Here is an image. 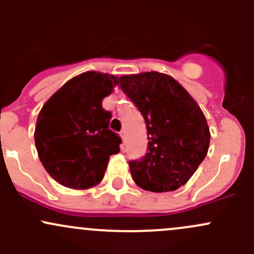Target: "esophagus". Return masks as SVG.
<instances>
[{
    "instance_id": "1",
    "label": "esophagus",
    "mask_w": 254,
    "mask_h": 254,
    "mask_svg": "<svg viewBox=\"0 0 254 254\" xmlns=\"http://www.w3.org/2000/svg\"><path fill=\"white\" fill-rule=\"evenodd\" d=\"M120 137L123 139V141H125V139H127V137H125V130H122V131H120Z\"/></svg>"
}]
</instances>
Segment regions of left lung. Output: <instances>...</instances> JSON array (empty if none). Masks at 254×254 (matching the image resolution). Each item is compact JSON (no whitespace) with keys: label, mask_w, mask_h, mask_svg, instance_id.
<instances>
[{"label":"left lung","mask_w":254,"mask_h":254,"mask_svg":"<svg viewBox=\"0 0 254 254\" xmlns=\"http://www.w3.org/2000/svg\"><path fill=\"white\" fill-rule=\"evenodd\" d=\"M118 83L147 129V152L129 162L134 182L155 193L184 186L209 148V127L200 107L175 78L157 71L122 76Z\"/></svg>","instance_id":"8db88e82"}]
</instances>
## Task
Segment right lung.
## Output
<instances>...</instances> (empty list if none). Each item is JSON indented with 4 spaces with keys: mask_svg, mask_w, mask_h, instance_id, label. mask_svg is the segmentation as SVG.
Wrapping results in <instances>:
<instances>
[{
    "mask_svg": "<svg viewBox=\"0 0 254 254\" xmlns=\"http://www.w3.org/2000/svg\"><path fill=\"white\" fill-rule=\"evenodd\" d=\"M118 78L94 71L66 82L43 106L34 139L40 162L61 186L87 189L103 178L122 139L109 129L112 113L102 101Z\"/></svg>",
    "mask_w": 254,
    "mask_h": 254,
    "instance_id": "right-lung-1",
    "label": "right lung"
}]
</instances>
